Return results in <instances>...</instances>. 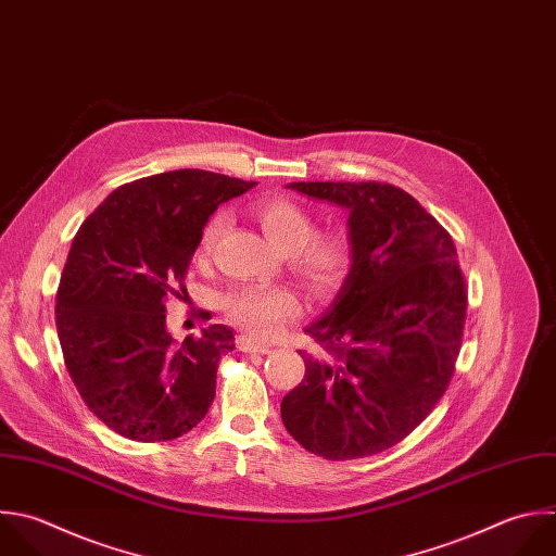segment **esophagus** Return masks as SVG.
I'll use <instances>...</instances> for the list:
<instances>
[{"label":"esophagus","instance_id":"esophagus-1","mask_svg":"<svg viewBox=\"0 0 556 556\" xmlns=\"http://www.w3.org/2000/svg\"><path fill=\"white\" fill-rule=\"evenodd\" d=\"M237 345H239V350H243V352H256V354H269V352H271V345L261 343V341H254V339L248 337V334H241V337L237 339Z\"/></svg>","mask_w":556,"mask_h":556}]
</instances>
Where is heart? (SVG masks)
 Instances as JSON below:
<instances>
[{
  "mask_svg": "<svg viewBox=\"0 0 556 556\" xmlns=\"http://www.w3.org/2000/svg\"><path fill=\"white\" fill-rule=\"evenodd\" d=\"M254 217L269 243L289 254L291 269L311 291L330 293L345 280L354 261V248L345 232H315L313 215L287 198L256 202ZM224 224V215L206 222L200 237L202 254L213 250ZM222 306L235 326L261 339L276 334L287 319L300 313L295 295L285 287H235L224 295Z\"/></svg>",
  "mask_w": 556,
  "mask_h": 556,
  "instance_id": "b5f03b06",
  "label": "heart"
}]
</instances>
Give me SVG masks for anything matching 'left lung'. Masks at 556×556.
Masks as SVG:
<instances>
[{
  "label": "left lung",
  "mask_w": 556,
  "mask_h": 556,
  "mask_svg": "<svg viewBox=\"0 0 556 556\" xmlns=\"http://www.w3.org/2000/svg\"><path fill=\"white\" fill-rule=\"evenodd\" d=\"M348 211L354 261L306 332L304 380L282 397L289 434L328 460L378 454L413 432L445 393L463 341L467 289L443 226L380 182H291Z\"/></svg>",
  "instance_id": "8db88e82"
}]
</instances>
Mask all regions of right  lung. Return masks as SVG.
Listing matches in <instances>:
<instances>
[{
    "label": "right lung",
    "mask_w": 556,
    "mask_h": 556,
    "mask_svg": "<svg viewBox=\"0 0 556 556\" xmlns=\"http://www.w3.org/2000/svg\"><path fill=\"white\" fill-rule=\"evenodd\" d=\"M254 185L204 169L165 172L115 189L80 226L61 276L56 328L76 389L117 434L169 441L208 413L235 334L213 324L178 345L165 304L185 293L211 215Z\"/></svg>",
    "instance_id": "1"
}]
</instances>
